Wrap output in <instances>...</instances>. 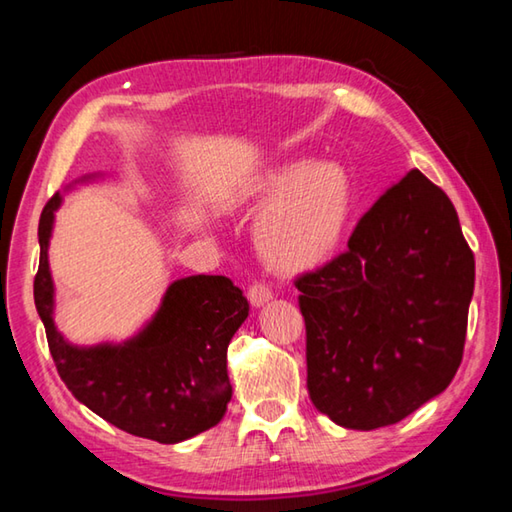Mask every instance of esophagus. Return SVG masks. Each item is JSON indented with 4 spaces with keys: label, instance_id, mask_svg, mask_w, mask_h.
<instances>
[{
    "label": "esophagus",
    "instance_id": "1",
    "mask_svg": "<svg viewBox=\"0 0 512 512\" xmlns=\"http://www.w3.org/2000/svg\"><path fill=\"white\" fill-rule=\"evenodd\" d=\"M248 300H250V305H253V307H264L268 300H273V291L268 289L266 284L255 282L253 287L248 289Z\"/></svg>",
    "mask_w": 512,
    "mask_h": 512
}]
</instances>
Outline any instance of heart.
Instances as JSON below:
<instances>
[{
    "mask_svg": "<svg viewBox=\"0 0 512 512\" xmlns=\"http://www.w3.org/2000/svg\"><path fill=\"white\" fill-rule=\"evenodd\" d=\"M225 203L262 207L255 248L271 271L298 277L339 253L354 210L352 180L334 160H284L253 173Z\"/></svg>",
    "mask_w": 512,
    "mask_h": 512,
    "instance_id": "obj_1",
    "label": "heart"
}]
</instances>
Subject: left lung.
<instances>
[{
	"instance_id": "8db88e82",
	"label": "left lung",
	"mask_w": 512,
	"mask_h": 512,
	"mask_svg": "<svg viewBox=\"0 0 512 512\" xmlns=\"http://www.w3.org/2000/svg\"><path fill=\"white\" fill-rule=\"evenodd\" d=\"M296 287L309 397L339 427L400 422L461 366L474 255L452 201L418 169L363 214L343 255Z\"/></svg>"
}]
</instances>
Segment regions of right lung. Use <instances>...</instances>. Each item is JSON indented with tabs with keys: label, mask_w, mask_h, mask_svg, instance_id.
<instances>
[{
	"label": "right lung",
	"mask_w": 512,
	"mask_h": 512,
	"mask_svg": "<svg viewBox=\"0 0 512 512\" xmlns=\"http://www.w3.org/2000/svg\"><path fill=\"white\" fill-rule=\"evenodd\" d=\"M88 173L72 185L94 183ZM63 194L45 205L38 225L40 266L33 282L38 316L60 379L76 400L117 429L162 445L183 443L223 420L232 400L228 345L248 318L244 291L223 275L171 282L140 332L121 343L76 345L60 332L49 241Z\"/></svg>",
	"instance_id": "right-lung-1"
}]
</instances>
